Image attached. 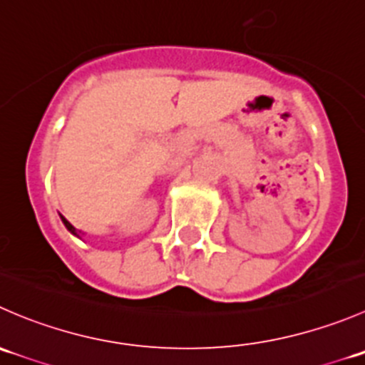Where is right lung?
Listing matches in <instances>:
<instances>
[{"label": "right lung", "mask_w": 365, "mask_h": 365, "mask_svg": "<svg viewBox=\"0 0 365 365\" xmlns=\"http://www.w3.org/2000/svg\"><path fill=\"white\" fill-rule=\"evenodd\" d=\"M61 220H63V224H65V226H67V230L70 231V233L77 235V230H76V227H73V226H72V224H70V222H68V220H67V219H65V217H63V215H61Z\"/></svg>", "instance_id": "add662e5"}]
</instances>
